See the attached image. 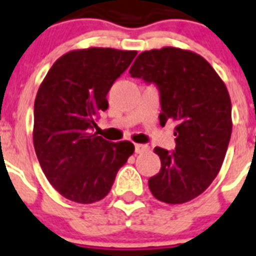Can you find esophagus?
I'll use <instances>...</instances> for the list:
<instances>
[{
    "instance_id": "34e87169",
    "label": "esophagus",
    "mask_w": 256,
    "mask_h": 256,
    "mask_svg": "<svg viewBox=\"0 0 256 256\" xmlns=\"http://www.w3.org/2000/svg\"><path fill=\"white\" fill-rule=\"evenodd\" d=\"M150 150V147L147 146V144H139V143H136L135 144V152L136 154H144Z\"/></svg>"
}]
</instances>
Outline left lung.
<instances>
[{"label": "left lung", "mask_w": 256, "mask_h": 256, "mask_svg": "<svg viewBox=\"0 0 256 256\" xmlns=\"http://www.w3.org/2000/svg\"><path fill=\"white\" fill-rule=\"evenodd\" d=\"M130 74L158 86L162 126L178 124L175 150L154 148L162 168L150 178V190L172 205L193 200L218 175L229 146L232 101L226 85L202 56L175 47L142 52Z\"/></svg>", "instance_id": "left-lung-1"}]
</instances>
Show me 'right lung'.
Segmentation results:
<instances>
[{"label":"right lung","instance_id":"right-lung-1","mask_svg":"<svg viewBox=\"0 0 256 256\" xmlns=\"http://www.w3.org/2000/svg\"><path fill=\"white\" fill-rule=\"evenodd\" d=\"M136 51L92 47L56 60L34 104V148L51 186L80 204L102 200L118 170L134 152L128 140L109 142L92 132L108 92Z\"/></svg>","mask_w":256,"mask_h":256}]
</instances>
